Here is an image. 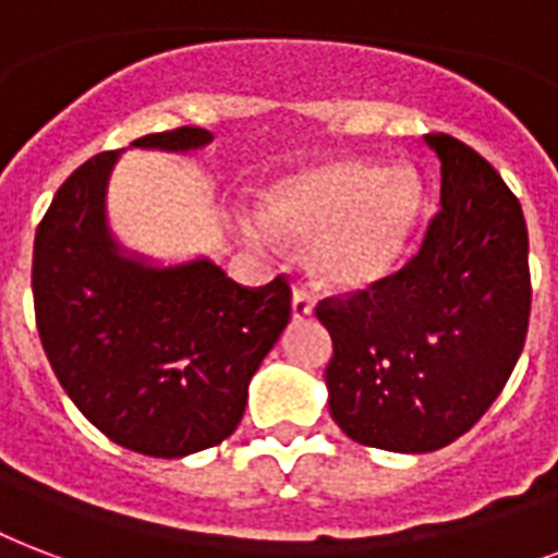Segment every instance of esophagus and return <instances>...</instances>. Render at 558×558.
Instances as JSON below:
<instances>
[{
  "label": "esophagus",
  "instance_id": "obj_1",
  "mask_svg": "<svg viewBox=\"0 0 558 558\" xmlns=\"http://www.w3.org/2000/svg\"><path fill=\"white\" fill-rule=\"evenodd\" d=\"M310 313H313V295L307 289L295 287V292H292V318H307Z\"/></svg>",
  "mask_w": 558,
  "mask_h": 558
}]
</instances>
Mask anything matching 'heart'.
Listing matches in <instances>:
<instances>
[{
  "mask_svg": "<svg viewBox=\"0 0 558 558\" xmlns=\"http://www.w3.org/2000/svg\"><path fill=\"white\" fill-rule=\"evenodd\" d=\"M424 204L412 169L342 157L271 186L263 219L283 236L313 240V266L327 283L368 289L407 263ZM248 236L269 240V231L251 222Z\"/></svg>",
  "mask_w": 558,
  "mask_h": 558,
  "instance_id": "obj_1",
  "label": "heart"
}]
</instances>
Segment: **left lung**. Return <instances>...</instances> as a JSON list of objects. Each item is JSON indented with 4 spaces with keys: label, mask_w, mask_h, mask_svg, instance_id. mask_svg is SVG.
<instances>
[{
    "label": "left lung",
    "mask_w": 558,
    "mask_h": 558,
    "mask_svg": "<svg viewBox=\"0 0 558 558\" xmlns=\"http://www.w3.org/2000/svg\"><path fill=\"white\" fill-rule=\"evenodd\" d=\"M441 207L392 278L318 301L333 339L330 415L365 448L427 453L468 433L504 392L530 325L521 202L462 140L430 134Z\"/></svg>",
    "instance_id": "obj_1"
}]
</instances>
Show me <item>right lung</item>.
Wrapping results in <instances>:
<instances>
[{
  "label": "right lung",
  "mask_w": 558,
  "mask_h": 558,
  "mask_svg": "<svg viewBox=\"0 0 558 558\" xmlns=\"http://www.w3.org/2000/svg\"><path fill=\"white\" fill-rule=\"evenodd\" d=\"M195 125L137 148L190 151ZM119 151H101L54 193L34 236V318L63 392L110 441L175 459L236 430L248 383L292 313L287 275L240 287L216 263L157 269L125 257L105 222Z\"/></svg>",
  "instance_id": "1"
}]
</instances>
